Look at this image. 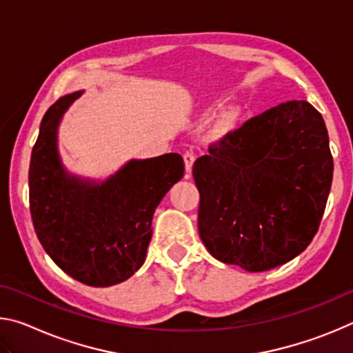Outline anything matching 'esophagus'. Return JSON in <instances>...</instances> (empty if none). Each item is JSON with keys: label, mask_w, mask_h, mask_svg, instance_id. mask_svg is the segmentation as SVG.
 <instances>
[{"label": "esophagus", "mask_w": 353, "mask_h": 353, "mask_svg": "<svg viewBox=\"0 0 353 353\" xmlns=\"http://www.w3.org/2000/svg\"><path fill=\"white\" fill-rule=\"evenodd\" d=\"M194 154L193 152H190V151H187L183 154V162H185V170H187V172H188V176H190V172H191V168H193V163H194Z\"/></svg>", "instance_id": "obj_1"}]
</instances>
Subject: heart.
Wrapping results in <instances>:
<instances>
[{
	"mask_svg": "<svg viewBox=\"0 0 353 353\" xmlns=\"http://www.w3.org/2000/svg\"><path fill=\"white\" fill-rule=\"evenodd\" d=\"M236 112L235 110H229V112H225L224 115H223V118L219 119V123H218V126H216V132L218 134H225L227 130H230L232 128H234V124H235V121H236Z\"/></svg>",
	"mask_w": 353,
	"mask_h": 353,
	"instance_id": "heart-1",
	"label": "heart"
}]
</instances>
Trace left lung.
Returning a JSON list of instances; mask_svg holds the SVG:
<instances>
[{
    "label": "left lung",
    "mask_w": 353,
    "mask_h": 353,
    "mask_svg": "<svg viewBox=\"0 0 353 353\" xmlns=\"http://www.w3.org/2000/svg\"><path fill=\"white\" fill-rule=\"evenodd\" d=\"M198 229L214 259L261 272L288 263L319 229L333 179L321 113L288 101L244 121L193 165Z\"/></svg>",
    "instance_id": "1"
}]
</instances>
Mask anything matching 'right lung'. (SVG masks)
<instances>
[{"mask_svg": "<svg viewBox=\"0 0 353 353\" xmlns=\"http://www.w3.org/2000/svg\"><path fill=\"white\" fill-rule=\"evenodd\" d=\"M81 92L59 98L41 118L29 165V208L39 241L52 261L81 283L112 286L145 263L152 214L183 176L179 154L130 160L103 183L63 171L57 126Z\"/></svg>", "mask_w": 353, "mask_h": 353, "instance_id": "1", "label": "right lung"}]
</instances>
